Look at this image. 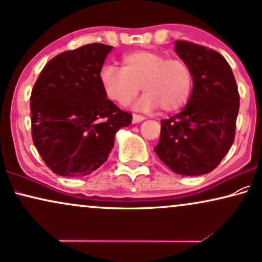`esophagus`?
I'll return each instance as SVG.
<instances>
[{
    "label": "esophagus",
    "mask_w": 262,
    "mask_h": 262,
    "mask_svg": "<svg viewBox=\"0 0 262 262\" xmlns=\"http://www.w3.org/2000/svg\"><path fill=\"white\" fill-rule=\"evenodd\" d=\"M144 120H145L144 116L137 115V114L133 115V123H139V122H141V121H144Z\"/></svg>",
    "instance_id": "esophagus-1"
}]
</instances>
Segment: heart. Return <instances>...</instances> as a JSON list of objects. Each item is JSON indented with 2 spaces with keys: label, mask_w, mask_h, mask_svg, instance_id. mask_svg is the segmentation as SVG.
Listing matches in <instances>:
<instances>
[{
  "label": "heart",
  "mask_w": 262,
  "mask_h": 262,
  "mask_svg": "<svg viewBox=\"0 0 262 262\" xmlns=\"http://www.w3.org/2000/svg\"><path fill=\"white\" fill-rule=\"evenodd\" d=\"M121 62V69L105 65L99 74L105 95L116 104L128 105L141 87L144 108L177 112L190 100L193 71L185 59L157 51H135L125 54Z\"/></svg>",
  "instance_id": "1"
}]
</instances>
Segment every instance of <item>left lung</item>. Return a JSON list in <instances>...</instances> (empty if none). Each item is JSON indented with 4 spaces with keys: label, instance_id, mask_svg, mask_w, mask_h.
Wrapping results in <instances>:
<instances>
[{
    "label": "left lung",
    "instance_id": "8db88e82",
    "mask_svg": "<svg viewBox=\"0 0 262 262\" xmlns=\"http://www.w3.org/2000/svg\"><path fill=\"white\" fill-rule=\"evenodd\" d=\"M175 52L192 68L193 88L184 110L161 121L155 152L174 173L196 177L214 170L232 146L239 93L220 53L183 39Z\"/></svg>",
    "mask_w": 262,
    "mask_h": 262
}]
</instances>
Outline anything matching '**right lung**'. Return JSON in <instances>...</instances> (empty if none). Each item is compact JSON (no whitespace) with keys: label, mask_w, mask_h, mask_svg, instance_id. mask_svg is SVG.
I'll use <instances>...</instances> for the list:
<instances>
[{"label":"right lung","mask_w":262,"mask_h":262,"mask_svg":"<svg viewBox=\"0 0 262 262\" xmlns=\"http://www.w3.org/2000/svg\"><path fill=\"white\" fill-rule=\"evenodd\" d=\"M114 47L91 43L47 62L30 98L31 134L46 165L61 177H85L107 161L115 134L132 114L106 99L99 74Z\"/></svg>","instance_id":"add662e5"}]
</instances>
